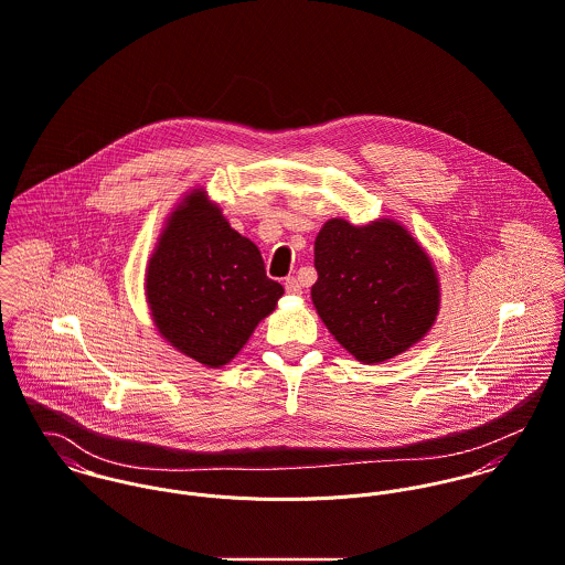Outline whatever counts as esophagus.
<instances>
[{
	"instance_id": "1",
	"label": "esophagus",
	"mask_w": 565,
	"mask_h": 565,
	"mask_svg": "<svg viewBox=\"0 0 565 565\" xmlns=\"http://www.w3.org/2000/svg\"><path fill=\"white\" fill-rule=\"evenodd\" d=\"M284 286H286V292H290V295H299L301 292V284H299L297 277H286Z\"/></svg>"
}]
</instances>
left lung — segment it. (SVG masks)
Here are the masks:
<instances>
[{
    "instance_id": "left-lung-1",
    "label": "left lung",
    "mask_w": 565,
    "mask_h": 565,
    "mask_svg": "<svg viewBox=\"0 0 565 565\" xmlns=\"http://www.w3.org/2000/svg\"><path fill=\"white\" fill-rule=\"evenodd\" d=\"M312 303L330 334L360 362H386L424 339L441 292L433 259L406 226L380 218L328 221L315 242Z\"/></svg>"
}]
</instances>
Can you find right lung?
<instances>
[{
    "label": "right lung",
    "mask_w": 565,
    "mask_h": 565,
    "mask_svg": "<svg viewBox=\"0 0 565 565\" xmlns=\"http://www.w3.org/2000/svg\"><path fill=\"white\" fill-rule=\"evenodd\" d=\"M284 286L266 277L259 248L231 228L203 188L168 216L146 268V299L159 334L218 369L266 319Z\"/></svg>",
    "instance_id": "obj_1"
}]
</instances>
